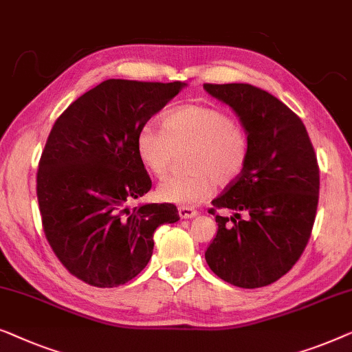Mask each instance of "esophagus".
Segmentation results:
<instances>
[{"instance_id": "obj_1", "label": "esophagus", "mask_w": 352, "mask_h": 352, "mask_svg": "<svg viewBox=\"0 0 352 352\" xmlns=\"http://www.w3.org/2000/svg\"><path fill=\"white\" fill-rule=\"evenodd\" d=\"M178 215H180V219H195L197 215V210L192 209V207H178Z\"/></svg>"}]
</instances>
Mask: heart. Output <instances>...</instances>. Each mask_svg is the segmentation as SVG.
I'll list each match as a JSON object with an SVG mask.
<instances>
[{
    "instance_id": "obj_1",
    "label": "heart",
    "mask_w": 352,
    "mask_h": 352,
    "mask_svg": "<svg viewBox=\"0 0 352 352\" xmlns=\"http://www.w3.org/2000/svg\"><path fill=\"white\" fill-rule=\"evenodd\" d=\"M186 151L190 172L167 178L157 186L161 201L192 206L242 175L249 160V135L239 122L215 107L186 105L167 113L162 129L145 124L137 135V153L153 177L167 175L177 151Z\"/></svg>"
}]
</instances>
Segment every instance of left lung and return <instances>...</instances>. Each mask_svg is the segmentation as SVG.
I'll use <instances>...</instances> for the list:
<instances>
[{
	"label": "left lung",
	"mask_w": 352,
	"mask_h": 352,
	"mask_svg": "<svg viewBox=\"0 0 352 352\" xmlns=\"http://www.w3.org/2000/svg\"><path fill=\"white\" fill-rule=\"evenodd\" d=\"M204 89L236 113L250 143L242 175L212 201L232 215L215 217L219 231L206 261L228 284L258 289L289 273L308 244L319 201L318 160L303 122L270 92L244 82Z\"/></svg>",
	"instance_id": "8db88e82"
}]
</instances>
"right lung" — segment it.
<instances>
[{
	"label": "right lung",
	"mask_w": 352,
	"mask_h": 352,
	"mask_svg": "<svg viewBox=\"0 0 352 352\" xmlns=\"http://www.w3.org/2000/svg\"><path fill=\"white\" fill-rule=\"evenodd\" d=\"M185 86L107 79L76 98L49 133L36 177L44 234L86 284L133 279L151 258L156 228L180 220L174 204H126L151 188L138 131Z\"/></svg>",
	"instance_id": "obj_1"
}]
</instances>
